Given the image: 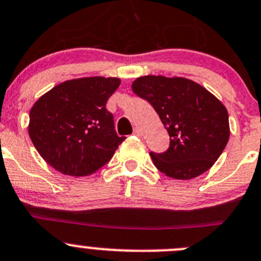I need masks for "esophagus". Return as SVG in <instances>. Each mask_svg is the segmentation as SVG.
Segmentation results:
<instances>
[{"instance_id":"obj_1","label":"esophagus","mask_w":261,"mask_h":261,"mask_svg":"<svg viewBox=\"0 0 261 261\" xmlns=\"http://www.w3.org/2000/svg\"><path fill=\"white\" fill-rule=\"evenodd\" d=\"M133 135H136V136H138V137H141V136H142V130H141V128L136 126V128L133 129Z\"/></svg>"}]
</instances>
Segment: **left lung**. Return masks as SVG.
<instances>
[{
    "mask_svg": "<svg viewBox=\"0 0 261 261\" xmlns=\"http://www.w3.org/2000/svg\"><path fill=\"white\" fill-rule=\"evenodd\" d=\"M132 89L152 105L170 136L165 152L150 153L161 173L188 180L214 165L230 130L227 109L212 92L191 79L163 75L140 76Z\"/></svg>",
    "mask_w": 261,
    "mask_h": 261,
    "instance_id": "left-lung-1",
    "label": "left lung"
}]
</instances>
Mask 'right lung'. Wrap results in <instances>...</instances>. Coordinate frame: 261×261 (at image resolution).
<instances>
[{
    "label": "right lung",
    "mask_w": 261,
    "mask_h": 261,
    "mask_svg": "<svg viewBox=\"0 0 261 261\" xmlns=\"http://www.w3.org/2000/svg\"><path fill=\"white\" fill-rule=\"evenodd\" d=\"M119 78L86 76L55 86L33 103L28 133L39 155L55 170L84 177L105 165L125 140L114 129L106 102Z\"/></svg>",
    "instance_id": "obj_1"
}]
</instances>
